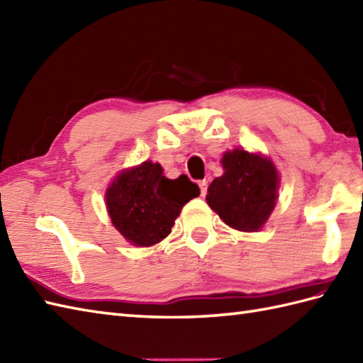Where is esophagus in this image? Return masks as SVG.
<instances>
[{
  "instance_id": "esophagus-1",
  "label": "esophagus",
  "mask_w": 363,
  "mask_h": 363,
  "mask_svg": "<svg viewBox=\"0 0 363 363\" xmlns=\"http://www.w3.org/2000/svg\"><path fill=\"white\" fill-rule=\"evenodd\" d=\"M198 184H199V189H201V195L206 196V194H207V181L203 179V181H199Z\"/></svg>"
}]
</instances>
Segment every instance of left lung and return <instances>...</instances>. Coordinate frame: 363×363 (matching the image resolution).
I'll use <instances>...</instances> for the list:
<instances>
[{"label":"left lung","mask_w":363,"mask_h":363,"mask_svg":"<svg viewBox=\"0 0 363 363\" xmlns=\"http://www.w3.org/2000/svg\"><path fill=\"white\" fill-rule=\"evenodd\" d=\"M223 173L207 189V204L228 226L254 233L272 215L279 189V174L272 159L245 150L226 151Z\"/></svg>","instance_id":"obj_1"}]
</instances>
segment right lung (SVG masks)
<instances>
[{"mask_svg": "<svg viewBox=\"0 0 363 363\" xmlns=\"http://www.w3.org/2000/svg\"><path fill=\"white\" fill-rule=\"evenodd\" d=\"M199 196L186 174L168 179L159 164L146 160L115 177L106 206L115 229L135 246H151L172 233L184 204Z\"/></svg>", "mask_w": 363, "mask_h": 363, "instance_id": "obj_1", "label": "right lung"}]
</instances>
